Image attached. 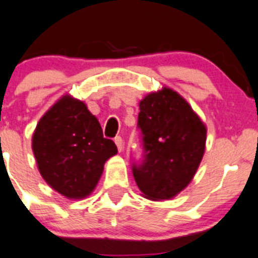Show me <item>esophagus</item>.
<instances>
[{"mask_svg": "<svg viewBox=\"0 0 258 258\" xmlns=\"http://www.w3.org/2000/svg\"><path fill=\"white\" fill-rule=\"evenodd\" d=\"M113 141H115V145L117 146V150H119V152H121L122 151V148H124V141H122V138L121 137H115V139H113Z\"/></svg>", "mask_w": 258, "mask_h": 258, "instance_id": "esophagus-1", "label": "esophagus"}]
</instances>
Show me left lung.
<instances>
[{"label":"left lung","mask_w":258,"mask_h":258,"mask_svg":"<svg viewBox=\"0 0 258 258\" xmlns=\"http://www.w3.org/2000/svg\"><path fill=\"white\" fill-rule=\"evenodd\" d=\"M143 158L132 171L146 198L170 200L195 176L206 145V126L183 97L164 88L139 103Z\"/></svg>","instance_id":"1"}]
</instances>
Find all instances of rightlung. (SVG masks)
<instances>
[{
  "label": "right lung",
  "mask_w": 258,
  "mask_h": 258,
  "mask_svg": "<svg viewBox=\"0 0 258 258\" xmlns=\"http://www.w3.org/2000/svg\"><path fill=\"white\" fill-rule=\"evenodd\" d=\"M33 152L42 178L68 198H84L94 189L116 145L103 137L87 106L62 97L37 124Z\"/></svg>",
  "instance_id": "right-lung-1"
}]
</instances>
